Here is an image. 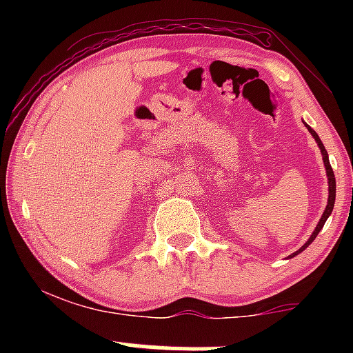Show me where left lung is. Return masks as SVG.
Wrapping results in <instances>:
<instances>
[{
    "label": "left lung",
    "mask_w": 353,
    "mask_h": 353,
    "mask_svg": "<svg viewBox=\"0 0 353 353\" xmlns=\"http://www.w3.org/2000/svg\"><path fill=\"white\" fill-rule=\"evenodd\" d=\"M305 125H307V124H305ZM307 129H309V131H310V134L315 137V141H317V144H319L320 151H322V156H323V164H325V169H327V177H329V202H327V208H325V210H323L322 217H320V221H319L317 228H315V230H314V234H312L309 241H307L305 244H303V245L301 247V249L297 250V252H294L292 255H290V257H294V255L301 254L302 250L305 249V247L310 244V242H314V239L317 237V234L320 232V230H322L323 224H325L327 217H329L330 214H332V209H334V202H335V176H334V171H332V165H330V163H329V154H327L325 148H323L322 141H320V137L317 136V132H315L314 129H312V128H309V125H307Z\"/></svg>",
    "instance_id": "8db88e82"
}]
</instances>
